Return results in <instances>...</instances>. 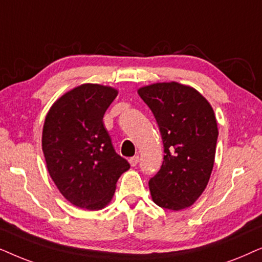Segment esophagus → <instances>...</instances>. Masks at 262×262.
Wrapping results in <instances>:
<instances>
[{
  "instance_id": "esophagus-1",
  "label": "esophagus",
  "mask_w": 262,
  "mask_h": 262,
  "mask_svg": "<svg viewBox=\"0 0 262 262\" xmlns=\"http://www.w3.org/2000/svg\"><path fill=\"white\" fill-rule=\"evenodd\" d=\"M138 163H139V156H134L132 157V158H129V164H130L132 166H135Z\"/></svg>"
}]
</instances>
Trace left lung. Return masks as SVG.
Segmentation results:
<instances>
[{"mask_svg": "<svg viewBox=\"0 0 262 262\" xmlns=\"http://www.w3.org/2000/svg\"><path fill=\"white\" fill-rule=\"evenodd\" d=\"M139 96L155 115L164 160L148 186L159 207L181 211L204 193L213 170L218 127L208 100L176 81L140 87Z\"/></svg>", "mask_w": 262, "mask_h": 262, "instance_id": "8db88e82", "label": "left lung"}]
</instances>
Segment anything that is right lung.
<instances>
[{
    "label": "right lung",
    "instance_id": "add662e5",
    "mask_svg": "<svg viewBox=\"0 0 262 262\" xmlns=\"http://www.w3.org/2000/svg\"><path fill=\"white\" fill-rule=\"evenodd\" d=\"M117 95L111 86L82 83L61 96L45 116L41 148L49 175L76 207H105L130 167L115 152L103 122Z\"/></svg>",
    "mask_w": 262,
    "mask_h": 262
}]
</instances>
